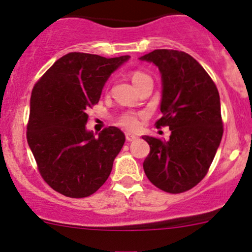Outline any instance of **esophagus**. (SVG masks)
<instances>
[{
	"label": "esophagus",
	"mask_w": 252,
	"mask_h": 252,
	"mask_svg": "<svg viewBox=\"0 0 252 252\" xmlns=\"http://www.w3.org/2000/svg\"><path fill=\"white\" fill-rule=\"evenodd\" d=\"M126 141H134L138 139V136L134 135V134H131V133H126Z\"/></svg>",
	"instance_id": "obj_1"
}]
</instances>
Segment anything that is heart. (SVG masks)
<instances>
[{"instance_id": "b5f03b06", "label": "heart", "mask_w": 252, "mask_h": 252, "mask_svg": "<svg viewBox=\"0 0 252 252\" xmlns=\"http://www.w3.org/2000/svg\"><path fill=\"white\" fill-rule=\"evenodd\" d=\"M146 79L151 78L142 72H134L131 74V81H133L134 85L146 80ZM118 123L126 129H136L139 126V116L136 113H134V112H126V113H123L119 117Z\"/></svg>"}]
</instances>
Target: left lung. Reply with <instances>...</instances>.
Listing matches in <instances>:
<instances>
[{"mask_svg":"<svg viewBox=\"0 0 252 252\" xmlns=\"http://www.w3.org/2000/svg\"><path fill=\"white\" fill-rule=\"evenodd\" d=\"M140 60L158 67L163 116L156 126L171 130L167 141L142 136L150 145L145 174L163 191L184 192L204 179L222 140L220 94L202 65L183 51L155 50Z\"/></svg>","mask_w":252,"mask_h":252,"instance_id":"obj_1","label":"left lung"}]
</instances>
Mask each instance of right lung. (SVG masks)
Here are the masks:
<instances>
[{
	"label": "right lung",
	"instance_id": "add662e5",
	"mask_svg": "<svg viewBox=\"0 0 252 252\" xmlns=\"http://www.w3.org/2000/svg\"><path fill=\"white\" fill-rule=\"evenodd\" d=\"M129 58L70 52L32 89L28 144L45 182L64 196H90L110 177L126 136L116 126L95 136L85 126L106 81Z\"/></svg>",
	"mask_w": 252,
	"mask_h": 252
}]
</instances>
